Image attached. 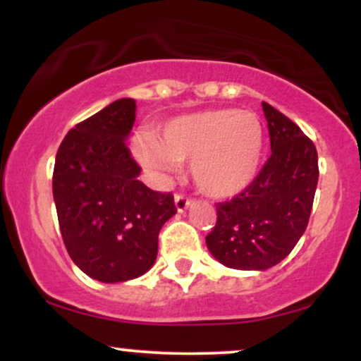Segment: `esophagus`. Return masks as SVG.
Here are the masks:
<instances>
[{
	"label": "esophagus",
	"mask_w": 361,
	"mask_h": 361,
	"mask_svg": "<svg viewBox=\"0 0 361 361\" xmlns=\"http://www.w3.org/2000/svg\"><path fill=\"white\" fill-rule=\"evenodd\" d=\"M192 202H193L192 198L185 197V195H181V193L175 195V205H176L178 212H183V210L188 209V207L192 205Z\"/></svg>",
	"instance_id": "esophagus-1"
}]
</instances>
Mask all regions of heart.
<instances>
[{
    "instance_id": "obj_1",
    "label": "heart",
    "mask_w": 361,
    "mask_h": 361,
    "mask_svg": "<svg viewBox=\"0 0 361 361\" xmlns=\"http://www.w3.org/2000/svg\"><path fill=\"white\" fill-rule=\"evenodd\" d=\"M263 152V127L256 115L234 109L176 117L156 140L140 139L135 154L149 169L166 173L190 159V175L202 192L233 197L251 183Z\"/></svg>"
}]
</instances>
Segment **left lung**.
<instances>
[{
    "instance_id": "1",
    "label": "left lung",
    "mask_w": 361,
    "mask_h": 361,
    "mask_svg": "<svg viewBox=\"0 0 361 361\" xmlns=\"http://www.w3.org/2000/svg\"><path fill=\"white\" fill-rule=\"evenodd\" d=\"M263 105L271 154L250 186L217 204L207 247L224 267L268 270L290 255L309 224L319 180L317 151L297 123Z\"/></svg>"
}]
</instances>
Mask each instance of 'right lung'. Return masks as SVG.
<instances>
[{"mask_svg": "<svg viewBox=\"0 0 361 361\" xmlns=\"http://www.w3.org/2000/svg\"><path fill=\"white\" fill-rule=\"evenodd\" d=\"M135 102L120 98L71 128L54 164L52 192L69 256L103 283L144 275L154 264L157 235L176 214L171 193L137 180L140 166L126 139Z\"/></svg>", "mask_w": 361, "mask_h": 361, "instance_id": "right-lung-1", "label": "right lung"}]
</instances>
